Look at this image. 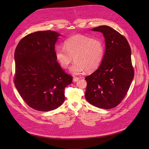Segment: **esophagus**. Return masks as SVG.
I'll return each mask as SVG.
<instances>
[{"label":"esophagus","instance_id":"1","mask_svg":"<svg viewBox=\"0 0 149 149\" xmlns=\"http://www.w3.org/2000/svg\"><path fill=\"white\" fill-rule=\"evenodd\" d=\"M79 79V77H74L73 78V81H74V82H77V81H78Z\"/></svg>","mask_w":149,"mask_h":149}]
</instances>
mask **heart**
<instances>
[{"mask_svg": "<svg viewBox=\"0 0 149 149\" xmlns=\"http://www.w3.org/2000/svg\"><path fill=\"white\" fill-rule=\"evenodd\" d=\"M105 54V44L100 38L85 35H75L66 39L63 48H57L55 57L60 66L67 69L73 59L70 68L74 75L95 70L102 62Z\"/></svg>", "mask_w": 149, "mask_h": 149, "instance_id": "1", "label": "heart"}]
</instances>
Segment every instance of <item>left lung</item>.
Masks as SVG:
<instances>
[{"label":"left lung","instance_id":"1","mask_svg":"<svg viewBox=\"0 0 149 149\" xmlns=\"http://www.w3.org/2000/svg\"><path fill=\"white\" fill-rule=\"evenodd\" d=\"M91 30L103 33L105 51L99 68L85 78L87 83L85 97L97 107L110 109L124 99L133 79L131 48L126 38L110 26Z\"/></svg>","mask_w":149,"mask_h":149}]
</instances>
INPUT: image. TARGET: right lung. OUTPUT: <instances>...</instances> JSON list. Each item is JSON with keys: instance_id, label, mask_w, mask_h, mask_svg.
<instances>
[{"instance_id": "right-lung-1", "label": "right lung", "mask_w": 149, "mask_h": 149, "mask_svg": "<svg viewBox=\"0 0 149 149\" xmlns=\"http://www.w3.org/2000/svg\"><path fill=\"white\" fill-rule=\"evenodd\" d=\"M59 36L52 31L28 34L15 51V86L26 104L38 111L59 107L65 100V87L72 81L56 61L55 44Z\"/></svg>"}]
</instances>
